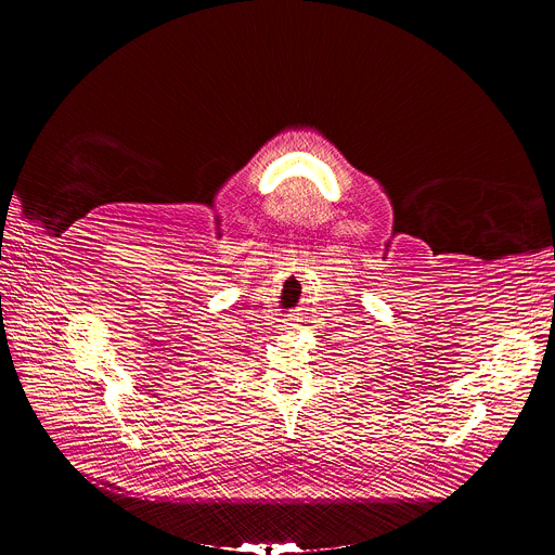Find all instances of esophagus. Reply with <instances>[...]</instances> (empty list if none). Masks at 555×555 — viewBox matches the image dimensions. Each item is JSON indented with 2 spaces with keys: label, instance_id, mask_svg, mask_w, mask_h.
<instances>
[{
  "label": "esophagus",
  "instance_id": "esophagus-1",
  "mask_svg": "<svg viewBox=\"0 0 555 555\" xmlns=\"http://www.w3.org/2000/svg\"><path fill=\"white\" fill-rule=\"evenodd\" d=\"M295 322H297V319H293V322H287V324H285V328H287V331H297V328H301V326H299V324H295Z\"/></svg>",
  "mask_w": 555,
  "mask_h": 555
}]
</instances>
